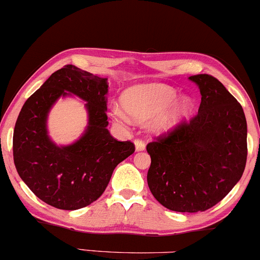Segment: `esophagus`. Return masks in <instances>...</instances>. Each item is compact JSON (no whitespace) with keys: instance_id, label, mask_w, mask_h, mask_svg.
I'll return each instance as SVG.
<instances>
[{"instance_id":"1","label":"esophagus","mask_w":260,"mask_h":260,"mask_svg":"<svg viewBox=\"0 0 260 260\" xmlns=\"http://www.w3.org/2000/svg\"><path fill=\"white\" fill-rule=\"evenodd\" d=\"M134 145H136V151H143L145 149V143L140 139L134 140Z\"/></svg>"}]
</instances>
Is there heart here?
<instances>
[{
    "label": "heart",
    "instance_id": "1",
    "mask_svg": "<svg viewBox=\"0 0 260 260\" xmlns=\"http://www.w3.org/2000/svg\"><path fill=\"white\" fill-rule=\"evenodd\" d=\"M123 110L115 107L111 117L118 123L129 121H145L151 117L149 128L155 133L171 132L189 116L193 110V101L188 95L177 96L176 89L165 84H138L122 92ZM127 114L126 115L125 113Z\"/></svg>",
    "mask_w": 260,
    "mask_h": 260
}]
</instances>
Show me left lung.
<instances>
[{
  "instance_id": "8db88e82",
  "label": "left lung",
  "mask_w": 260,
  "mask_h": 260,
  "mask_svg": "<svg viewBox=\"0 0 260 260\" xmlns=\"http://www.w3.org/2000/svg\"><path fill=\"white\" fill-rule=\"evenodd\" d=\"M202 95L198 115L149 143L148 186L157 202L180 213L214 207L242 177L247 121L242 106L214 77L188 78Z\"/></svg>"
}]
</instances>
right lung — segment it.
Masks as SVG:
<instances>
[{"label":"right lung","mask_w":260,"mask_h":260,"mask_svg":"<svg viewBox=\"0 0 260 260\" xmlns=\"http://www.w3.org/2000/svg\"><path fill=\"white\" fill-rule=\"evenodd\" d=\"M107 78L64 66L25 101L13 133L18 175L39 199L57 209L77 210L103 194L116 166L134 153L131 142H118L107 126ZM86 101L88 124L68 146L49 138L47 117L59 97Z\"/></svg>","instance_id":"1"}]
</instances>
